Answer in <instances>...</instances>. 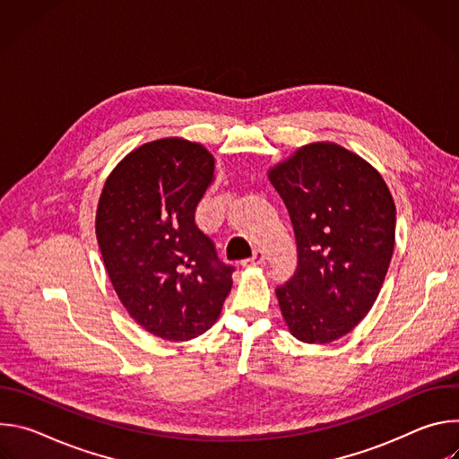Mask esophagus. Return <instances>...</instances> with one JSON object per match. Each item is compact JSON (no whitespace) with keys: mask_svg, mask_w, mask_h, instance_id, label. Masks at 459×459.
Masks as SVG:
<instances>
[{"mask_svg":"<svg viewBox=\"0 0 459 459\" xmlns=\"http://www.w3.org/2000/svg\"><path fill=\"white\" fill-rule=\"evenodd\" d=\"M261 264H265V250L255 248L252 252V255L243 261V267H255V265H261Z\"/></svg>","mask_w":459,"mask_h":459,"instance_id":"obj_1","label":"esophagus"}]
</instances>
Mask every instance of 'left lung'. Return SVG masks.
Instances as JSON below:
<instances>
[{
	"label": "left lung",
	"mask_w": 459,
	"mask_h": 459,
	"mask_svg": "<svg viewBox=\"0 0 459 459\" xmlns=\"http://www.w3.org/2000/svg\"><path fill=\"white\" fill-rule=\"evenodd\" d=\"M269 178L298 248L292 278L276 287L281 314L299 342H334L379 294L394 250V200L367 161L333 143L299 149Z\"/></svg>",
	"instance_id": "8db88e82"
}]
</instances>
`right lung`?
Wrapping results in <instances>:
<instances>
[{
	"mask_svg": "<svg viewBox=\"0 0 459 459\" xmlns=\"http://www.w3.org/2000/svg\"><path fill=\"white\" fill-rule=\"evenodd\" d=\"M212 176L214 158L202 145L158 140L114 169L98 204L96 236L116 294L169 342L209 331L232 287L234 265L195 225Z\"/></svg>",
	"mask_w": 459,
	"mask_h": 459,
	"instance_id": "right-lung-1",
	"label": "right lung"
}]
</instances>
